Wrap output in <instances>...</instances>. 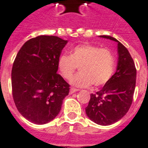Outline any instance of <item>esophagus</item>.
I'll list each match as a JSON object with an SVG mask.
<instances>
[{"mask_svg":"<svg viewBox=\"0 0 148 148\" xmlns=\"http://www.w3.org/2000/svg\"><path fill=\"white\" fill-rule=\"evenodd\" d=\"M78 91H79V89H77V88H70V94H73L76 92H78Z\"/></svg>","mask_w":148,"mask_h":148,"instance_id":"1","label":"esophagus"}]
</instances>
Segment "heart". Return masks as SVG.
I'll use <instances>...</instances> for the list:
<instances>
[{
  "instance_id": "b5f03b06",
  "label": "heart",
  "mask_w": 148,
  "mask_h": 148,
  "mask_svg": "<svg viewBox=\"0 0 148 148\" xmlns=\"http://www.w3.org/2000/svg\"><path fill=\"white\" fill-rule=\"evenodd\" d=\"M115 67V59L109 49L84 44L74 47L69 55H62L58 60V69L65 79H69L77 68L80 72L71 80L78 87L93 85L101 87L109 82Z\"/></svg>"
}]
</instances>
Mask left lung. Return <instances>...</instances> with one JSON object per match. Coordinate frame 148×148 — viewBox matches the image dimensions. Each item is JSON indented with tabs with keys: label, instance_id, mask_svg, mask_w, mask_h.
<instances>
[{
	"label": "left lung",
	"instance_id": "obj_1",
	"mask_svg": "<svg viewBox=\"0 0 148 148\" xmlns=\"http://www.w3.org/2000/svg\"><path fill=\"white\" fill-rule=\"evenodd\" d=\"M100 37L118 43V65L109 82L96 94H91L86 113L96 124L108 126L121 119L129 110L136 87V69L129 51L120 42L110 36Z\"/></svg>",
	"mask_w": 148,
	"mask_h": 148
}]
</instances>
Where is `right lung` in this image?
Segmentation results:
<instances>
[{
  "instance_id": "add662e5",
  "label": "right lung",
  "mask_w": 148,
  "mask_h": 148,
  "mask_svg": "<svg viewBox=\"0 0 148 148\" xmlns=\"http://www.w3.org/2000/svg\"><path fill=\"white\" fill-rule=\"evenodd\" d=\"M67 40L53 36L30 38L21 47L12 69L15 104L29 121L45 124L54 119L69 93V84L57 74Z\"/></svg>"
}]
</instances>
